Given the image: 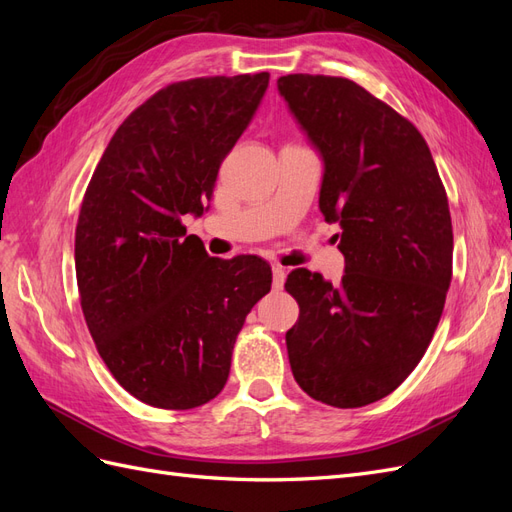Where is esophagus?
<instances>
[{
    "label": "esophagus",
    "mask_w": 512,
    "mask_h": 512,
    "mask_svg": "<svg viewBox=\"0 0 512 512\" xmlns=\"http://www.w3.org/2000/svg\"><path fill=\"white\" fill-rule=\"evenodd\" d=\"M286 282V269L282 265H273V288L280 290Z\"/></svg>",
    "instance_id": "obj_1"
}]
</instances>
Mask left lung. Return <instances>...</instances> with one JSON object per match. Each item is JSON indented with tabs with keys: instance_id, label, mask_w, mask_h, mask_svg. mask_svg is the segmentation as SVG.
Returning <instances> with one entry per match:
<instances>
[{
	"instance_id": "obj_1",
	"label": "left lung",
	"mask_w": 512,
	"mask_h": 512,
	"mask_svg": "<svg viewBox=\"0 0 512 512\" xmlns=\"http://www.w3.org/2000/svg\"><path fill=\"white\" fill-rule=\"evenodd\" d=\"M277 89L320 151V211L342 226L346 258L339 284L288 275L290 369L316 401L361 408L412 374L440 322L453 277L446 190L423 134L361 85L288 74Z\"/></svg>"
}]
</instances>
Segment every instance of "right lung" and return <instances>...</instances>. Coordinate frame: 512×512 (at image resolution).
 Masks as SVG:
<instances>
[{
  "label": "right lung",
  "mask_w": 512,
  "mask_h": 512,
  "mask_svg": "<svg viewBox=\"0 0 512 512\" xmlns=\"http://www.w3.org/2000/svg\"><path fill=\"white\" fill-rule=\"evenodd\" d=\"M269 72L170 83L104 149L74 237L87 329L143 404L190 410L220 395L245 316L271 290L258 256L211 258L181 218L200 215L252 121Z\"/></svg>",
  "instance_id": "right-lung-1"
}]
</instances>
